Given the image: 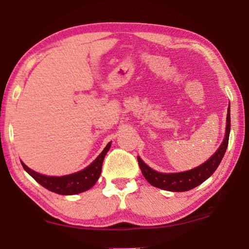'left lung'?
Returning a JSON list of instances; mask_svg holds the SVG:
<instances>
[{
    "label": "left lung",
    "instance_id": "left-lung-1",
    "mask_svg": "<svg viewBox=\"0 0 249 249\" xmlns=\"http://www.w3.org/2000/svg\"><path fill=\"white\" fill-rule=\"evenodd\" d=\"M231 130V114L230 107L227 109V119H226V133L225 138L223 141L222 145L217 151L211 157L208 161H205L203 165L191 169L189 171L179 172V174H160L151 169L142 160L137 157L138 165L142 170V174L144 175L145 179L156 188H160L162 190L172 191V192H183L191 190V189L197 187L202 182L213 175V172L216 170V168L222 161V158L224 157V154L229 145V137Z\"/></svg>",
    "mask_w": 249,
    "mask_h": 249
}]
</instances>
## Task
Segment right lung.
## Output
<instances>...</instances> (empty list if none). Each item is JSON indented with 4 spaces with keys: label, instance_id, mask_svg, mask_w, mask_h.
I'll return each instance as SVG.
<instances>
[{
    "label": "right lung",
    "instance_id": "add662e5",
    "mask_svg": "<svg viewBox=\"0 0 249 249\" xmlns=\"http://www.w3.org/2000/svg\"><path fill=\"white\" fill-rule=\"evenodd\" d=\"M109 147H111V142H108L102 153L86 169L68 176L48 177L33 171L26 165H24L23 162L22 166L37 182L43 185L44 188L48 189L49 191L64 196L77 195V193L89 190L90 188H92L95 184L96 181H98L101 175V170H102L103 159L108 151Z\"/></svg>",
    "mask_w": 249,
    "mask_h": 249
}]
</instances>
